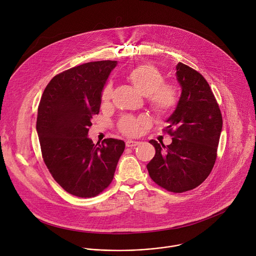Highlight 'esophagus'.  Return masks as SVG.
Here are the masks:
<instances>
[{
	"label": "esophagus",
	"mask_w": 256,
	"mask_h": 256,
	"mask_svg": "<svg viewBox=\"0 0 256 256\" xmlns=\"http://www.w3.org/2000/svg\"><path fill=\"white\" fill-rule=\"evenodd\" d=\"M139 145L138 141H134V140H127L126 141V146L132 148V146H136Z\"/></svg>",
	"instance_id": "34e87169"
}]
</instances>
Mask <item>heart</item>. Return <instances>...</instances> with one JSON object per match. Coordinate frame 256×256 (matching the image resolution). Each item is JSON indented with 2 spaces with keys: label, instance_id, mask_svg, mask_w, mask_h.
<instances>
[{
  "label": "heart",
  "instance_id": "b5f03b06",
  "mask_svg": "<svg viewBox=\"0 0 256 256\" xmlns=\"http://www.w3.org/2000/svg\"><path fill=\"white\" fill-rule=\"evenodd\" d=\"M129 80L134 88L144 96H148L152 108L158 114H168L176 108L178 96V90L172 84H162L164 76L152 65L143 64L134 68L129 74ZM112 94V86L108 84L102 92V102L108 104ZM146 123V118L126 116L121 119L119 128L128 135H136L141 126Z\"/></svg>",
  "mask_w": 256,
  "mask_h": 256
}]
</instances>
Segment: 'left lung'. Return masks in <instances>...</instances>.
<instances>
[{
  "label": "left lung",
  "mask_w": 256,
  "mask_h": 256,
  "mask_svg": "<svg viewBox=\"0 0 256 256\" xmlns=\"http://www.w3.org/2000/svg\"><path fill=\"white\" fill-rule=\"evenodd\" d=\"M176 78L182 94L166 127L172 142L168 146L154 140L148 142L156 154L146 168L158 185L182 193L199 186L210 174L222 119L210 86L201 74L180 62Z\"/></svg>",
  "instance_id": "8db88e82"
}]
</instances>
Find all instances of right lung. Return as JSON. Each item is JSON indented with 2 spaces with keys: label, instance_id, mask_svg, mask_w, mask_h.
Listing matches in <instances>:
<instances>
[{
  "label": "right lung",
  "instance_id": "1",
  "mask_svg": "<svg viewBox=\"0 0 256 256\" xmlns=\"http://www.w3.org/2000/svg\"><path fill=\"white\" fill-rule=\"evenodd\" d=\"M117 61L90 62L55 76L45 88L36 131L44 162L53 178L78 197H94L110 185L124 152L122 140L94 145L88 137L102 94Z\"/></svg>",
  "mask_w": 256,
  "mask_h": 256
}]
</instances>
